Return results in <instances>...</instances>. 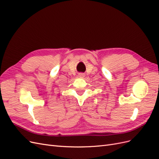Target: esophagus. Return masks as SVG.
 Instances as JSON below:
<instances>
[{"mask_svg": "<svg viewBox=\"0 0 159 159\" xmlns=\"http://www.w3.org/2000/svg\"><path fill=\"white\" fill-rule=\"evenodd\" d=\"M78 75H79L80 78H84V77L85 76V74H83V73H80V74H79Z\"/></svg>", "mask_w": 159, "mask_h": 159, "instance_id": "obj_1", "label": "esophagus"}]
</instances>
